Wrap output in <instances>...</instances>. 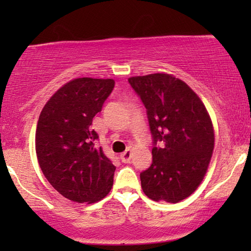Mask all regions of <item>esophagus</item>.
<instances>
[{"instance_id": "34e87169", "label": "esophagus", "mask_w": 251, "mask_h": 251, "mask_svg": "<svg viewBox=\"0 0 251 251\" xmlns=\"http://www.w3.org/2000/svg\"><path fill=\"white\" fill-rule=\"evenodd\" d=\"M120 159L123 163H128L130 162V160H131V151L130 150H126L125 153H122L121 155H120Z\"/></svg>"}]
</instances>
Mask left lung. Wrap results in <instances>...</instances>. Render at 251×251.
I'll use <instances>...</instances> for the list:
<instances>
[{
    "mask_svg": "<svg viewBox=\"0 0 251 251\" xmlns=\"http://www.w3.org/2000/svg\"><path fill=\"white\" fill-rule=\"evenodd\" d=\"M146 108L153 161L140 173L154 201L177 203L203 179L214 151L212 123L203 102L179 78L164 73L128 78Z\"/></svg>",
    "mask_w": 251,
    "mask_h": 251,
    "instance_id": "obj_1",
    "label": "left lung"
}]
</instances>
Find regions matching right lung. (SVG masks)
<instances>
[{
    "mask_svg": "<svg viewBox=\"0 0 251 251\" xmlns=\"http://www.w3.org/2000/svg\"><path fill=\"white\" fill-rule=\"evenodd\" d=\"M112 78H74L51 97L41 112L35 149L41 170L68 200L94 203L113 186L115 167L96 145L92 119L114 88Z\"/></svg>",
    "mask_w": 251,
    "mask_h": 251,
    "instance_id": "add662e5",
    "label": "right lung"
}]
</instances>
